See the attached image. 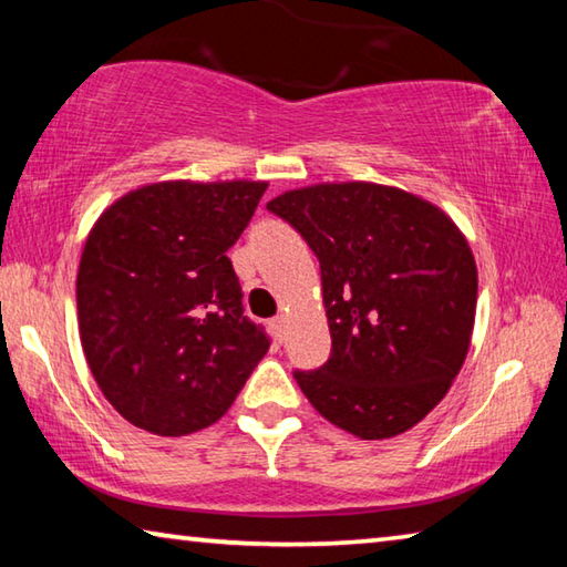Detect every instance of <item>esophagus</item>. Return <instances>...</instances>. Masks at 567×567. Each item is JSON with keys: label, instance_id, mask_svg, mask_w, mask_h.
Listing matches in <instances>:
<instances>
[{"label": "esophagus", "instance_id": "esophagus-1", "mask_svg": "<svg viewBox=\"0 0 567 567\" xmlns=\"http://www.w3.org/2000/svg\"><path fill=\"white\" fill-rule=\"evenodd\" d=\"M270 328L275 332V340L282 342L285 340V328H287V318L285 315H277V318L270 322Z\"/></svg>", "mask_w": 567, "mask_h": 567}]
</instances>
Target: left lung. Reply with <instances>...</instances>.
Here are the masks:
<instances>
[{
    "instance_id": "1",
    "label": "left lung",
    "mask_w": 567,
    "mask_h": 567,
    "mask_svg": "<svg viewBox=\"0 0 567 567\" xmlns=\"http://www.w3.org/2000/svg\"><path fill=\"white\" fill-rule=\"evenodd\" d=\"M320 260L332 352L295 370L324 420L362 440L405 433L463 368L477 267L443 209L398 187L334 182L267 203Z\"/></svg>"
}]
</instances>
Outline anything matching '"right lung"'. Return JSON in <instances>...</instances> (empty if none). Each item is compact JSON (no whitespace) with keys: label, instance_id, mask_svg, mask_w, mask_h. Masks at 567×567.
Wrapping results in <instances>:
<instances>
[{"label":"right lung","instance_id":"obj_1","mask_svg":"<svg viewBox=\"0 0 567 567\" xmlns=\"http://www.w3.org/2000/svg\"><path fill=\"white\" fill-rule=\"evenodd\" d=\"M267 182H155L110 205L76 272L82 350L102 395L147 433L225 415L270 350L229 262Z\"/></svg>","mask_w":567,"mask_h":567}]
</instances>
